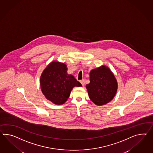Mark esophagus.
Listing matches in <instances>:
<instances>
[{
    "label": "esophagus",
    "mask_w": 153,
    "mask_h": 153,
    "mask_svg": "<svg viewBox=\"0 0 153 153\" xmlns=\"http://www.w3.org/2000/svg\"><path fill=\"white\" fill-rule=\"evenodd\" d=\"M80 82L82 84V86H84V84H85V80H84V79H82V80L80 81Z\"/></svg>",
    "instance_id": "1"
}]
</instances>
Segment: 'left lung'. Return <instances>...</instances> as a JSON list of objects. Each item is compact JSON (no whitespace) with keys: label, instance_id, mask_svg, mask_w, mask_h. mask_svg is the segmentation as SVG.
<instances>
[{"label":"left lung","instance_id":"left-lung-1","mask_svg":"<svg viewBox=\"0 0 153 153\" xmlns=\"http://www.w3.org/2000/svg\"><path fill=\"white\" fill-rule=\"evenodd\" d=\"M86 85L89 97L95 105H103L114 98L118 90L117 79L109 67L102 65L90 71Z\"/></svg>","mask_w":153,"mask_h":153}]
</instances>
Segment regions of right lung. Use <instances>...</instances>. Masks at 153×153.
Here are the masks:
<instances>
[{
    "label": "right lung",
    "mask_w": 153,
    "mask_h": 153,
    "mask_svg": "<svg viewBox=\"0 0 153 153\" xmlns=\"http://www.w3.org/2000/svg\"><path fill=\"white\" fill-rule=\"evenodd\" d=\"M67 71L65 63L53 61L44 69L40 76L42 91L46 99L54 104H64L73 88L82 86L73 75L67 73Z\"/></svg>",
    "instance_id": "add662e5"
}]
</instances>
